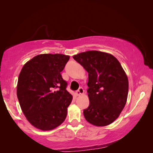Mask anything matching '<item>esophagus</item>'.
<instances>
[{
	"label": "esophagus",
	"mask_w": 153,
	"mask_h": 153,
	"mask_svg": "<svg viewBox=\"0 0 153 153\" xmlns=\"http://www.w3.org/2000/svg\"><path fill=\"white\" fill-rule=\"evenodd\" d=\"M84 93V89L82 88H79L77 90L76 92V94L77 96H79L80 94H82Z\"/></svg>",
	"instance_id": "esophagus-1"
}]
</instances>
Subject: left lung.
Returning a JSON list of instances; mask_svg holds the SVG:
<instances>
[{"instance_id":"8db88e82","label":"left lung","mask_w":153,"mask_h":153,"mask_svg":"<svg viewBox=\"0 0 153 153\" xmlns=\"http://www.w3.org/2000/svg\"><path fill=\"white\" fill-rule=\"evenodd\" d=\"M73 58L88 73L90 104L84 117L96 126L113 123L125 107L128 94V79L119 61L108 53L90 51Z\"/></svg>"}]
</instances>
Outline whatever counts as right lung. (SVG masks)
Listing matches in <instances>:
<instances>
[{"mask_svg":"<svg viewBox=\"0 0 153 153\" xmlns=\"http://www.w3.org/2000/svg\"><path fill=\"white\" fill-rule=\"evenodd\" d=\"M69 59L62 54H42L25 63L18 78L17 95L25 117L41 130H51L67 117L72 96L61 72Z\"/></svg>","mask_w":153,"mask_h":153,"instance_id":"1","label":"right lung"}]
</instances>
